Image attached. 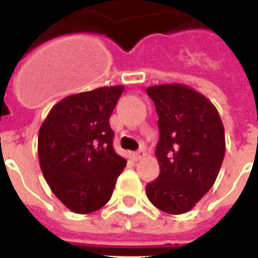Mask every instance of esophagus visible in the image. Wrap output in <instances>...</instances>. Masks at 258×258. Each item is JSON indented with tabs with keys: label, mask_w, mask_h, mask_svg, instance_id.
<instances>
[{
	"label": "esophagus",
	"mask_w": 258,
	"mask_h": 258,
	"mask_svg": "<svg viewBox=\"0 0 258 258\" xmlns=\"http://www.w3.org/2000/svg\"><path fill=\"white\" fill-rule=\"evenodd\" d=\"M145 156V151L144 149H140V151H137V152H133V158H134V160H140L141 158H144Z\"/></svg>",
	"instance_id": "obj_1"
}]
</instances>
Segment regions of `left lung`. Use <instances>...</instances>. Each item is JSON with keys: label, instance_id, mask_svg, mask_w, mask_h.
Wrapping results in <instances>:
<instances>
[{"label": "left lung", "instance_id": "8db88e82", "mask_svg": "<svg viewBox=\"0 0 258 258\" xmlns=\"http://www.w3.org/2000/svg\"><path fill=\"white\" fill-rule=\"evenodd\" d=\"M147 93L159 116L155 156L160 167L147 197L163 212L184 214L217 180L225 156L222 120L204 95L181 84L149 86Z\"/></svg>", "mask_w": 258, "mask_h": 258}]
</instances>
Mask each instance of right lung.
Returning <instances> with one entry per match:
<instances>
[{
    "instance_id": "obj_1",
    "label": "right lung",
    "mask_w": 258,
    "mask_h": 258,
    "mask_svg": "<svg viewBox=\"0 0 258 258\" xmlns=\"http://www.w3.org/2000/svg\"><path fill=\"white\" fill-rule=\"evenodd\" d=\"M123 85L67 96L54 104L39 130L43 176L68 210L89 214L110 200L127 160L113 148L109 118Z\"/></svg>"
}]
</instances>
